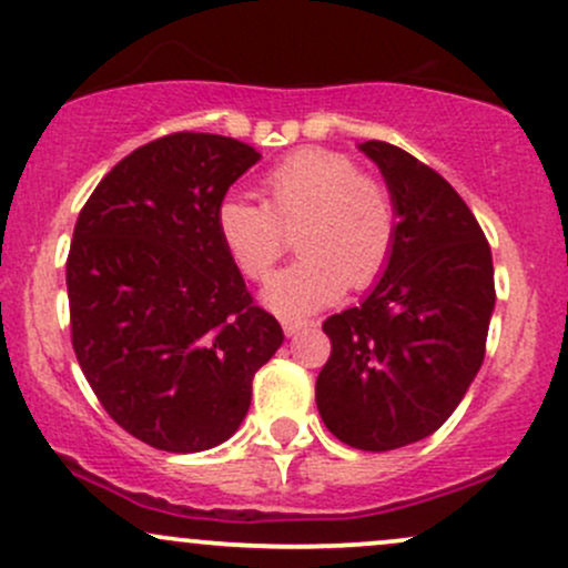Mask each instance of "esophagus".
Instances as JSON below:
<instances>
[{"label":"esophagus","mask_w":568,"mask_h":568,"mask_svg":"<svg viewBox=\"0 0 568 568\" xmlns=\"http://www.w3.org/2000/svg\"><path fill=\"white\" fill-rule=\"evenodd\" d=\"M307 326H313V323H307V321H288V317H285V321H283L285 336H296L298 332H304V328H307Z\"/></svg>","instance_id":"34e87169"}]
</instances>
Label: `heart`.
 Instances as JSON below:
<instances>
[{"label":"heart","mask_w":568,"mask_h":568,"mask_svg":"<svg viewBox=\"0 0 568 568\" xmlns=\"http://www.w3.org/2000/svg\"><path fill=\"white\" fill-rule=\"evenodd\" d=\"M264 204L226 196L215 226L242 274L266 280L285 253V232L296 229L304 253L264 288L266 307L283 317H307L353 288H366L388 264L396 236L390 193L361 174L351 155L302 148L285 155L261 180Z\"/></svg>","instance_id":"heart-1"}]
</instances>
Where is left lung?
I'll return each instance as SVG.
<instances>
[{
  "label": "left lung",
  "instance_id": "1",
  "mask_svg": "<svg viewBox=\"0 0 568 568\" xmlns=\"http://www.w3.org/2000/svg\"><path fill=\"white\" fill-rule=\"evenodd\" d=\"M358 151L383 172L396 236L369 296L323 323L332 355L315 402L336 439L385 453L434 434L477 377L496 307L494 258L442 174L388 142Z\"/></svg>",
  "mask_w": 568,
  "mask_h": 568
}]
</instances>
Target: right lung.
I'll return each instance as SVG.
<instances>
[{
	"label": "right lung",
	"instance_id": "add662e5",
	"mask_svg": "<svg viewBox=\"0 0 568 568\" xmlns=\"http://www.w3.org/2000/svg\"><path fill=\"white\" fill-rule=\"evenodd\" d=\"M258 159L232 136H161L118 161L74 223V355L112 420L155 450L226 442L283 345L215 226L229 185Z\"/></svg>",
	"mask_w": 568,
	"mask_h": 568
}]
</instances>
